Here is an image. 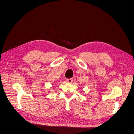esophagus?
<instances>
[{"label": "esophagus", "instance_id": "34e87169", "mask_svg": "<svg viewBox=\"0 0 134 134\" xmlns=\"http://www.w3.org/2000/svg\"><path fill=\"white\" fill-rule=\"evenodd\" d=\"M66 80H67V81L68 82H69V83H71V82H72V81H73V79H72V78H69V79H66Z\"/></svg>", "mask_w": 134, "mask_h": 134}]
</instances>
